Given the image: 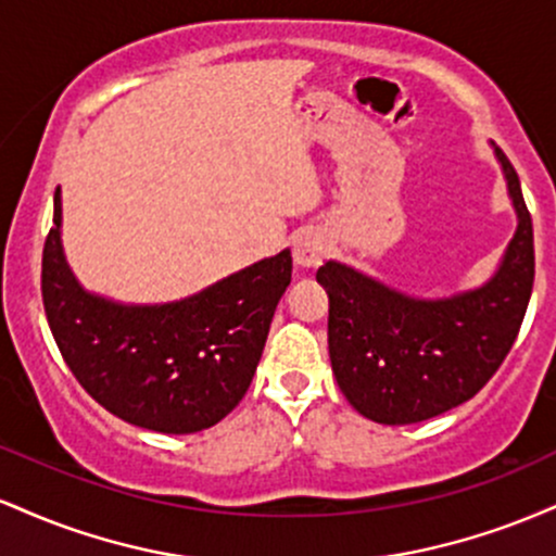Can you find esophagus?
<instances>
[{"label": "esophagus", "instance_id": "obj_1", "mask_svg": "<svg viewBox=\"0 0 556 556\" xmlns=\"http://www.w3.org/2000/svg\"><path fill=\"white\" fill-rule=\"evenodd\" d=\"M327 253H329L327 235L318 232V229H308V232H300V238L295 240V253H292V256H295L298 266L311 269V266L321 264Z\"/></svg>", "mask_w": 556, "mask_h": 556}]
</instances>
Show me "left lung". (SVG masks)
Instances as JSON below:
<instances>
[{
  "instance_id": "1",
  "label": "left lung",
  "mask_w": 556,
  "mask_h": 556,
  "mask_svg": "<svg viewBox=\"0 0 556 556\" xmlns=\"http://www.w3.org/2000/svg\"><path fill=\"white\" fill-rule=\"evenodd\" d=\"M518 214L496 271L450 298H413L340 261L316 271L329 295V358L361 416L405 426L463 405L507 358L533 290V222L518 172L494 149Z\"/></svg>"
}]
</instances>
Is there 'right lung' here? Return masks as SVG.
Returning <instances> with one entry per match:
<instances>
[{"label": "right lung", "instance_id": "right-lung-1", "mask_svg": "<svg viewBox=\"0 0 556 556\" xmlns=\"http://www.w3.org/2000/svg\"><path fill=\"white\" fill-rule=\"evenodd\" d=\"M290 251L172 303L136 305L88 292L62 248V193L43 242L41 295L62 358L91 397L127 424L195 433L242 400L264 353Z\"/></svg>", "mask_w": 556, "mask_h": 556}]
</instances>
